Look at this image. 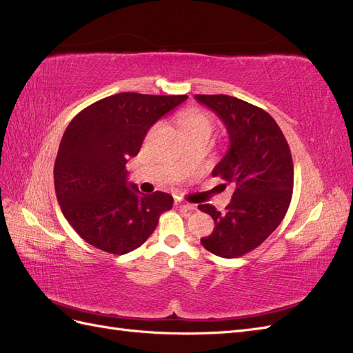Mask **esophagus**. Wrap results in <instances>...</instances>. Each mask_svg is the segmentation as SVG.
I'll list each match as a JSON object with an SVG mask.
<instances>
[{"label": "esophagus", "instance_id": "34e87169", "mask_svg": "<svg viewBox=\"0 0 353 353\" xmlns=\"http://www.w3.org/2000/svg\"><path fill=\"white\" fill-rule=\"evenodd\" d=\"M175 206L179 209H185V210H196V205H193V203H190L187 200H183V199H176Z\"/></svg>", "mask_w": 353, "mask_h": 353}]
</instances>
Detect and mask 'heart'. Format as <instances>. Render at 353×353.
<instances>
[{
  "label": "heart",
  "mask_w": 353,
  "mask_h": 353,
  "mask_svg": "<svg viewBox=\"0 0 353 353\" xmlns=\"http://www.w3.org/2000/svg\"><path fill=\"white\" fill-rule=\"evenodd\" d=\"M178 122L187 137L199 134H205L210 137L213 132V128H215L213 117L208 112L197 108H191L181 112L178 116Z\"/></svg>",
  "instance_id": "heart-1"
}]
</instances>
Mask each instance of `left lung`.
Masks as SVG:
<instances>
[{
    "mask_svg": "<svg viewBox=\"0 0 353 353\" xmlns=\"http://www.w3.org/2000/svg\"><path fill=\"white\" fill-rule=\"evenodd\" d=\"M225 123L230 150L212 175L232 184L234 193L225 212L199 205L215 221L203 248L221 258H240L268 239L284 219L293 194L290 147L274 117L263 109L231 95L197 94Z\"/></svg>",
    "mask_w": 353,
    "mask_h": 353,
    "instance_id": "1",
    "label": "left lung"
}]
</instances>
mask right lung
<instances>
[{
  "mask_svg": "<svg viewBox=\"0 0 353 353\" xmlns=\"http://www.w3.org/2000/svg\"><path fill=\"white\" fill-rule=\"evenodd\" d=\"M187 95L119 92L92 103L68 125L54 163L63 215L88 244L112 254L140 248L156 230L170 194H143L128 184V159L147 131Z\"/></svg>",
  "mask_w": 353,
  "mask_h": 353,
  "instance_id": "obj_1",
  "label": "right lung"
}]
</instances>
